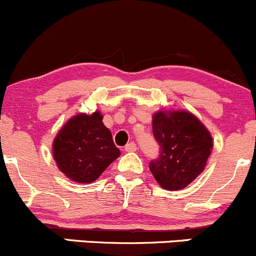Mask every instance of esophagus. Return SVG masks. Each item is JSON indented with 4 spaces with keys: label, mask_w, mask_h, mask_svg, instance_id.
I'll return each mask as SVG.
<instances>
[{
    "label": "esophagus",
    "mask_w": 256,
    "mask_h": 256,
    "mask_svg": "<svg viewBox=\"0 0 256 256\" xmlns=\"http://www.w3.org/2000/svg\"><path fill=\"white\" fill-rule=\"evenodd\" d=\"M124 150L128 151V152H132V151H136V142H128V144L124 146Z\"/></svg>",
    "instance_id": "1"
}]
</instances>
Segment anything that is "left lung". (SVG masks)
Returning <instances> with one entry per match:
<instances>
[{"mask_svg":"<svg viewBox=\"0 0 256 256\" xmlns=\"http://www.w3.org/2000/svg\"><path fill=\"white\" fill-rule=\"evenodd\" d=\"M158 158L149 168L162 188L180 190L204 171L212 139L202 123L186 111L158 112L152 120Z\"/></svg>","mask_w":256,"mask_h":256,"instance_id":"8db88e82","label":"left lung"}]
</instances>
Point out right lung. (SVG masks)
I'll return each mask as SVG.
<instances>
[{"label": "right lung", "mask_w": 256, "mask_h": 256, "mask_svg": "<svg viewBox=\"0 0 256 256\" xmlns=\"http://www.w3.org/2000/svg\"><path fill=\"white\" fill-rule=\"evenodd\" d=\"M120 154L98 112L73 117L54 142L57 166L78 183L94 182Z\"/></svg>", "instance_id": "right-lung-1"}]
</instances>
